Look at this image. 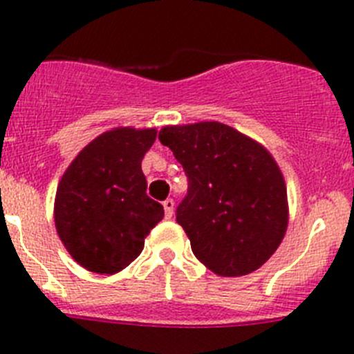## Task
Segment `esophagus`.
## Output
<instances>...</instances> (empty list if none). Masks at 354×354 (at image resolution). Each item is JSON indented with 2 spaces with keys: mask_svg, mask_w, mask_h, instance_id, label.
I'll return each mask as SVG.
<instances>
[{
  "mask_svg": "<svg viewBox=\"0 0 354 354\" xmlns=\"http://www.w3.org/2000/svg\"><path fill=\"white\" fill-rule=\"evenodd\" d=\"M162 207H165V214H167V218H171L174 216V209H175V202L171 198H167L165 202H162Z\"/></svg>",
  "mask_w": 354,
  "mask_h": 354,
  "instance_id": "esophagus-1",
  "label": "esophagus"
}]
</instances>
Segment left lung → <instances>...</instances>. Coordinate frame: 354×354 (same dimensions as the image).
<instances>
[{
  "label": "left lung",
  "mask_w": 354,
  "mask_h": 354,
  "mask_svg": "<svg viewBox=\"0 0 354 354\" xmlns=\"http://www.w3.org/2000/svg\"><path fill=\"white\" fill-rule=\"evenodd\" d=\"M159 142L187 177L175 220L195 257L220 277L259 270L277 252L289 223L286 180L273 156L220 122L167 126Z\"/></svg>",
  "instance_id": "obj_1"
}]
</instances>
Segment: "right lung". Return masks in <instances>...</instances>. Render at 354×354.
I'll use <instances>...</instances> for the list:
<instances>
[{
    "label": "right lung",
    "mask_w": 354,
    "mask_h": 354,
    "mask_svg": "<svg viewBox=\"0 0 354 354\" xmlns=\"http://www.w3.org/2000/svg\"><path fill=\"white\" fill-rule=\"evenodd\" d=\"M156 129L115 127L81 150L62 177L55 225L71 257L101 274L122 271L142 253L162 205L147 195L142 159Z\"/></svg>",
    "instance_id": "obj_1"
}]
</instances>
